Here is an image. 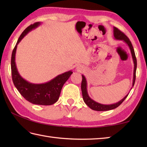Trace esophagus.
I'll return each mask as SVG.
<instances>
[{
	"label": "esophagus",
	"instance_id": "1",
	"mask_svg": "<svg viewBox=\"0 0 147 147\" xmlns=\"http://www.w3.org/2000/svg\"><path fill=\"white\" fill-rule=\"evenodd\" d=\"M80 69V68H78V69Z\"/></svg>",
	"mask_w": 147,
	"mask_h": 147
}]
</instances>
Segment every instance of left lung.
I'll use <instances>...</instances> for the list:
<instances>
[{
  "label": "left lung",
  "mask_w": 147,
  "mask_h": 147,
  "mask_svg": "<svg viewBox=\"0 0 147 147\" xmlns=\"http://www.w3.org/2000/svg\"><path fill=\"white\" fill-rule=\"evenodd\" d=\"M114 36L115 40H123L124 42L126 43V44L128 45V47H129L131 53L133 63H134L133 79V86L134 85H135V79H136V67H137V62H136V58L135 54V51H134L131 42H130L129 39L127 38L125 34L122 32L121 31H120L115 27H114ZM81 88H82V95H83V98L84 102H85V104L88 105L90 109H92V110L96 111H106L112 110V109L117 108L118 106H119L123 102V101L126 98L127 95L129 94V93H127V94L124 96L123 99L121 100L120 101H119L117 103H115V104H110V105H105V104H100V103L96 102L90 97L88 92H87V82L84 75H82V85H81Z\"/></svg>",
  "instance_id": "1"
}]
</instances>
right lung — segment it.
<instances>
[{"instance_id":"1","label":"right lung","mask_w":147,"mask_h":147,"mask_svg":"<svg viewBox=\"0 0 147 147\" xmlns=\"http://www.w3.org/2000/svg\"><path fill=\"white\" fill-rule=\"evenodd\" d=\"M41 23L37 22L31 24L24 30L18 38L11 56L12 78L16 88L26 100L33 104L50 105L55 104L58 100L62 86L73 73L72 71L59 74L47 83L35 84L28 82L21 76L15 61L16 52L18 43L30 31L36 28Z\"/></svg>"}]
</instances>
